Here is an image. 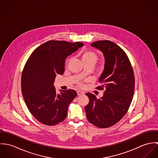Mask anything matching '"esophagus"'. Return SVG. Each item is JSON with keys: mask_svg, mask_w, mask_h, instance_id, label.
Masks as SVG:
<instances>
[{"mask_svg": "<svg viewBox=\"0 0 158 158\" xmlns=\"http://www.w3.org/2000/svg\"><path fill=\"white\" fill-rule=\"evenodd\" d=\"M85 93L82 91H80V90H78L77 91V95L79 96V95H84Z\"/></svg>", "mask_w": 158, "mask_h": 158, "instance_id": "esophagus-1", "label": "esophagus"}]
</instances>
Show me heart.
I'll return each mask as SVG.
<instances>
[{
	"label": "heart",
	"mask_w": 158,
	"mask_h": 158,
	"mask_svg": "<svg viewBox=\"0 0 158 158\" xmlns=\"http://www.w3.org/2000/svg\"><path fill=\"white\" fill-rule=\"evenodd\" d=\"M81 60L83 62H92L95 64L97 60V55L92 51L86 50L81 53ZM68 62L67 60L66 63Z\"/></svg>",
	"instance_id": "b5f03b06"
}]
</instances>
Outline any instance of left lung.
<instances>
[{
  "instance_id": "obj_1",
  "label": "left lung",
  "mask_w": 158,
  "mask_h": 158,
  "mask_svg": "<svg viewBox=\"0 0 158 158\" xmlns=\"http://www.w3.org/2000/svg\"><path fill=\"white\" fill-rule=\"evenodd\" d=\"M91 46L100 50L105 58V66L99 82L105 89L98 99L95 95L86 93L89 102L85 106L86 117L94 125L105 128L117 123L128 111L135 90L133 69L126 53L110 41H98Z\"/></svg>"
}]
</instances>
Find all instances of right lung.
Returning <instances> with one entry per match:
<instances>
[{"label":"right lung","instance_id":"add662e5","mask_svg":"<svg viewBox=\"0 0 158 158\" xmlns=\"http://www.w3.org/2000/svg\"><path fill=\"white\" fill-rule=\"evenodd\" d=\"M83 45L48 41L32 52L24 66L21 78L24 101L31 114L44 125H56L67 116L68 106L77 94L72 89L56 94L53 83L56 75L64 72L65 59Z\"/></svg>","mask_w":158,"mask_h":158}]
</instances>
